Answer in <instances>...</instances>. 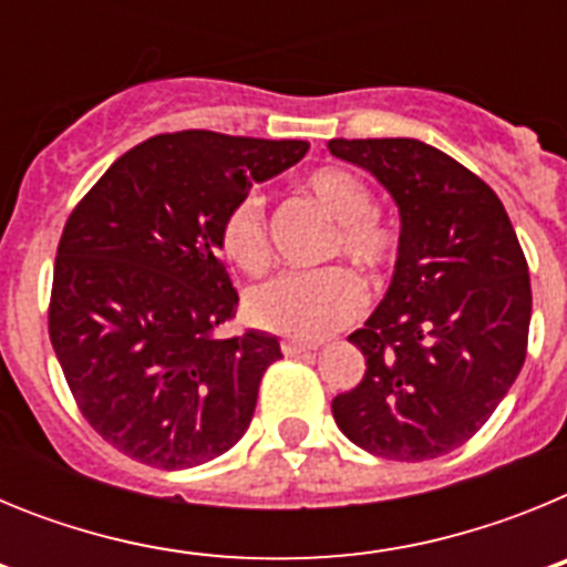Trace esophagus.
Here are the masks:
<instances>
[{
  "label": "esophagus",
  "mask_w": 567,
  "mask_h": 567,
  "mask_svg": "<svg viewBox=\"0 0 567 567\" xmlns=\"http://www.w3.org/2000/svg\"><path fill=\"white\" fill-rule=\"evenodd\" d=\"M280 349L287 358H295V354H309L318 349V343H300V340H280Z\"/></svg>",
  "instance_id": "34e87169"
}]
</instances>
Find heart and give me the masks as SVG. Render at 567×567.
Wrapping results in <instances>:
<instances>
[{
	"label": "heart",
	"mask_w": 567,
	"mask_h": 567,
	"mask_svg": "<svg viewBox=\"0 0 567 567\" xmlns=\"http://www.w3.org/2000/svg\"><path fill=\"white\" fill-rule=\"evenodd\" d=\"M303 193L332 218L327 258L346 255L365 275L383 278L400 252V233L374 209L372 189L340 167H320L303 182ZM221 249L235 267L258 275L269 264L267 209L249 193L227 209L221 221ZM363 284L349 267L312 272H284L249 292L252 323L295 340H318L340 329L363 309Z\"/></svg>",
	"instance_id": "heart-1"
}]
</instances>
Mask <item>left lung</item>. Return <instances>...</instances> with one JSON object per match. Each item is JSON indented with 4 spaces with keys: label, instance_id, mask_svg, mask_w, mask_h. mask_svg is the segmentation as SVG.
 <instances>
[{
    "label": "left lung",
    "instance_id": "8db88e82",
    "mask_svg": "<svg viewBox=\"0 0 567 567\" xmlns=\"http://www.w3.org/2000/svg\"><path fill=\"white\" fill-rule=\"evenodd\" d=\"M400 207L392 287L363 329L360 383L332 400L354 445L400 463L454 452L494 414L528 352L530 275L497 193L417 138H332Z\"/></svg>",
    "mask_w": 567,
    "mask_h": 567
}]
</instances>
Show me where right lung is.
Here are the masks:
<instances>
[{
  "label": "right lung",
  "instance_id": "obj_1",
  "mask_svg": "<svg viewBox=\"0 0 567 567\" xmlns=\"http://www.w3.org/2000/svg\"><path fill=\"white\" fill-rule=\"evenodd\" d=\"M307 142L213 130L153 135L115 158L64 224L48 332L70 392L113 449L175 471L229 452L280 354L272 334L215 338L238 307L218 249L249 187Z\"/></svg>",
  "mask_w": 567,
  "mask_h": 567
}]
</instances>
